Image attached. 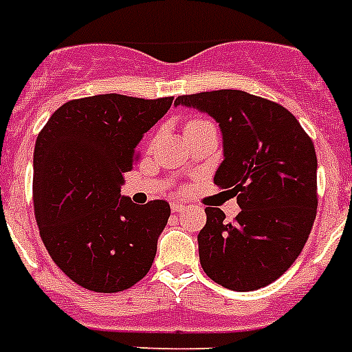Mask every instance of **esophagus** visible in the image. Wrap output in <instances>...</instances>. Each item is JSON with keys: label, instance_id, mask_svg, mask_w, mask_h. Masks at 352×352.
Returning a JSON list of instances; mask_svg holds the SVG:
<instances>
[{"label": "esophagus", "instance_id": "1", "mask_svg": "<svg viewBox=\"0 0 352 352\" xmlns=\"http://www.w3.org/2000/svg\"><path fill=\"white\" fill-rule=\"evenodd\" d=\"M186 209V206L184 204H180V201H173L172 204V212H182V210Z\"/></svg>", "mask_w": 352, "mask_h": 352}]
</instances>
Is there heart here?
<instances>
[{
	"label": "heart",
	"mask_w": 352,
	"mask_h": 352,
	"mask_svg": "<svg viewBox=\"0 0 352 352\" xmlns=\"http://www.w3.org/2000/svg\"><path fill=\"white\" fill-rule=\"evenodd\" d=\"M207 120H201V118H193V120H189V124H188V127H193V125H200V124H206ZM188 127H186V129H188Z\"/></svg>",
	"instance_id": "obj_1"
}]
</instances>
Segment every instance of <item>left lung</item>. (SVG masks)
<instances>
[{
  "instance_id": "1",
  "label": "left lung",
  "mask_w": 352,
  "mask_h": 352,
  "mask_svg": "<svg viewBox=\"0 0 352 352\" xmlns=\"http://www.w3.org/2000/svg\"><path fill=\"white\" fill-rule=\"evenodd\" d=\"M219 122L225 161L214 184L237 197L241 212L225 221L206 207L198 234L200 264L225 289L248 292L282 276L303 250L317 214V155L298 118L273 100L243 90L180 96Z\"/></svg>"
}]
</instances>
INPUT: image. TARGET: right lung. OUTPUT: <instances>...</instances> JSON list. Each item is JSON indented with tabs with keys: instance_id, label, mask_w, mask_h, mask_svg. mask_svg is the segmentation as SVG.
Instances as JSON below:
<instances>
[{
	"instance_id": "right-lung-1",
	"label": "right lung",
	"mask_w": 352,
	"mask_h": 352,
	"mask_svg": "<svg viewBox=\"0 0 352 352\" xmlns=\"http://www.w3.org/2000/svg\"><path fill=\"white\" fill-rule=\"evenodd\" d=\"M172 102L120 94L72 99L36 136V225L54 264L85 289L120 292L151 271L170 206H138L120 197V188L138 161L143 134Z\"/></svg>"
}]
</instances>
